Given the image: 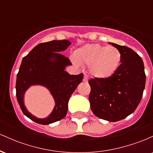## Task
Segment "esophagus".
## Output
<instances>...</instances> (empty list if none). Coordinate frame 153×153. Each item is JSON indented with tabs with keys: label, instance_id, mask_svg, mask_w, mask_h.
Wrapping results in <instances>:
<instances>
[{
	"label": "esophagus",
	"instance_id": "esophagus-1",
	"mask_svg": "<svg viewBox=\"0 0 153 153\" xmlns=\"http://www.w3.org/2000/svg\"><path fill=\"white\" fill-rule=\"evenodd\" d=\"M83 80L84 82H88V76L87 75H85V76H84V78H83Z\"/></svg>",
	"mask_w": 153,
	"mask_h": 153
}]
</instances>
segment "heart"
Returning <instances> with one entry per match:
<instances>
[{"instance_id":"1","label":"heart","mask_w":153,"mask_h":153,"mask_svg":"<svg viewBox=\"0 0 153 153\" xmlns=\"http://www.w3.org/2000/svg\"><path fill=\"white\" fill-rule=\"evenodd\" d=\"M75 59L78 62L88 65V71L93 76L98 78H106L111 76L120 64L122 54L113 46H103L99 44L86 45L75 52Z\"/></svg>"}]
</instances>
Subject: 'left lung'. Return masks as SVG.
Here are the masks:
<instances>
[{
    "label": "left lung",
    "mask_w": 153,
    "mask_h": 153,
    "mask_svg": "<svg viewBox=\"0 0 153 153\" xmlns=\"http://www.w3.org/2000/svg\"><path fill=\"white\" fill-rule=\"evenodd\" d=\"M122 54L121 64L111 76L89 80V101L93 113L109 122L125 119L141 101L146 75L141 57L125 46L109 43Z\"/></svg>",
    "instance_id": "left-lung-1"
}]
</instances>
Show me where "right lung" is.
Here are the masks:
<instances>
[{"instance_id": "1", "label": "right lung", "mask_w": 153, "mask_h": 153, "mask_svg": "<svg viewBox=\"0 0 153 153\" xmlns=\"http://www.w3.org/2000/svg\"><path fill=\"white\" fill-rule=\"evenodd\" d=\"M71 44L68 40L41 43L22 59L16 83L17 101L24 115L38 124H49L65 117L68 101L83 78L82 73L75 75L65 71V67L72 63L68 57L60 52L65 50ZM32 85L47 87L53 96L56 106L47 118H36L24 106V93Z\"/></svg>"}]
</instances>
